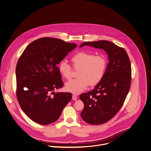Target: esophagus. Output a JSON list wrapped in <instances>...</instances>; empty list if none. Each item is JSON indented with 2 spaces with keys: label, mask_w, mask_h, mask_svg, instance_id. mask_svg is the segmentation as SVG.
I'll list each match as a JSON object with an SVG mask.
<instances>
[{
  "label": "esophagus",
  "mask_w": 151,
  "mask_h": 151,
  "mask_svg": "<svg viewBox=\"0 0 151 151\" xmlns=\"http://www.w3.org/2000/svg\"><path fill=\"white\" fill-rule=\"evenodd\" d=\"M72 99H73V100H77V96H76V95H73V96H72Z\"/></svg>",
  "instance_id": "1"
}]
</instances>
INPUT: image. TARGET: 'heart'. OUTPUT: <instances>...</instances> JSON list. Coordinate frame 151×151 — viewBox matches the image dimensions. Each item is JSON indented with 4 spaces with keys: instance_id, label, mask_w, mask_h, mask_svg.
<instances>
[{
    "instance_id": "obj_1",
    "label": "heart",
    "mask_w": 151,
    "mask_h": 151,
    "mask_svg": "<svg viewBox=\"0 0 151 151\" xmlns=\"http://www.w3.org/2000/svg\"><path fill=\"white\" fill-rule=\"evenodd\" d=\"M71 62L74 69H78V78L67 82L65 89L73 94L81 93L88 85L94 86L97 84L103 78L107 65V59L104 55H95L86 52H79L75 54L71 58ZM58 70L64 78H71L72 70L65 61L60 62Z\"/></svg>"
}]
</instances>
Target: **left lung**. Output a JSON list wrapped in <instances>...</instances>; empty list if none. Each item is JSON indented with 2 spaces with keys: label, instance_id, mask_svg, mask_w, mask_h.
Here are the masks:
<instances>
[{
  "label": "left lung",
  "instance_id": "1",
  "mask_svg": "<svg viewBox=\"0 0 151 151\" xmlns=\"http://www.w3.org/2000/svg\"><path fill=\"white\" fill-rule=\"evenodd\" d=\"M84 45L103 49L109 56V62L101 80L92 91L80 96L84 104L81 113L82 119L91 124H104L121 109L129 91L132 80L130 59L124 48L111 41H86L80 47Z\"/></svg>",
  "mask_w": 151,
  "mask_h": 151
}]
</instances>
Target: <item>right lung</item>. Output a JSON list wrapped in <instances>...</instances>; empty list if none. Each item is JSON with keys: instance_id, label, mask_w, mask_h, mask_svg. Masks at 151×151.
<instances>
[{"instance_id": "right-lung-1", "label": "right lung", "mask_w": 151, "mask_h": 151, "mask_svg": "<svg viewBox=\"0 0 151 151\" xmlns=\"http://www.w3.org/2000/svg\"><path fill=\"white\" fill-rule=\"evenodd\" d=\"M76 47L74 43L42 37L29 44L19 58L17 97L21 109L35 122H54L71 100V93L54 91L63 85L57 65Z\"/></svg>"}]
</instances>
